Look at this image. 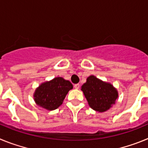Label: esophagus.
<instances>
[{"mask_svg":"<svg viewBox=\"0 0 148 148\" xmlns=\"http://www.w3.org/2000/svg\"><path fill=\"white\" fill-rule=\"evenodd\" d=\"M74 87H75V89H76V90H78V89H79V87H80L79 84H75V85H74Z\"/></svg>","mask_w":148,"mask_h":148,"instance_id":"1","label":"esophagus"}]
</instances>
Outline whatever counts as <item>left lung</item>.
Instances as JSON below:
<instances>
[{"label": "left lung", "mask_w": 148, "mask_h": 148, "mask_svg": "<svg viewBox=\"0 0 148 148\" xmlns=\"http://www.w3.org/2000/svg\"><path fill=\"white\" fill-rule=\"evenodd\" d=\"M89 106L94 110L103 113L115 104L119 97L118 90L112 84L91 75L81 87Z\"/></svg>", "instance_id": "left-lung-1"}]
</instances>
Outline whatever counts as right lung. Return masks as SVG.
I'll use <instances>...</instances> for the list:
<instances>
[{
	"label": "right lung",
	"mask_w": 148,
	"mask_h": 148,
	"mask_svg": "<svg viewBox=\"0 0 148 148\" xmlns=\"http://www.w3.org/2000/svg\"><path fill=\"white\" fill-rule=\"evenodd\" d=\"M73 86L70 81L56 77L43 82L35 89L33 94L35 104L47 110H54L62 104L66 94Z\"/></svg>",
	"instance_id": "1"
}]
</instances>
